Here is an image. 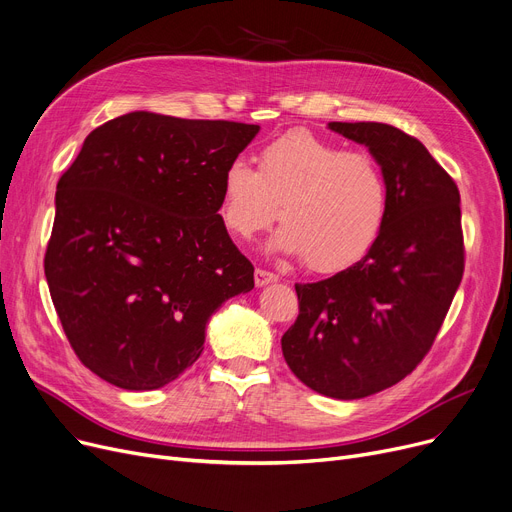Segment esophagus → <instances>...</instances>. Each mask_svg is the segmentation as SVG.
<instances>
[{
    "label": "esophagus",
    "instance_id": "obj_1",
    "mask_svg": "<svg viewBox=\"0 0 512 512\" xmlns=\"http://www.w3.org/2000/svg\"><path fill=\"white\" fill-rule=\"evenodd\" d=\"M272 282H278V276L267 272V270H257L255 272V284L257 286H265V284H272Z\"/></svg>",
    "mask_w": 512,
    "mask_h": 512
}]
</instances>
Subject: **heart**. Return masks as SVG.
I'll list each match as a JSON object with an SVG mask.
<instances>
[{"instance_id":"b5f03b06","label":"heart","mask_w":512,"mask_h":512,"mask_svg":"<svg viewBox=\"0 0 512 512\" xmlns=\"http://www.w3.org/2000/svg\"><path fill=\"white\" fill-rule=\"evenodd\" d=\"M284 228L274 249L305 257L313 272H340L378 242L390 209L388 180L365 151L292 130L265 145L259 168L232 159L220 184V220L251 240L278 218Z\"/></svg>"}]
</instances>
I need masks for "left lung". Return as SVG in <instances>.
<instances>
[{
    "mask_svg": "<svg viewBox=\"0 0 512 512\" xmlns=\"http://www.w3.org/2000/svg\"><path fill=\"white\" fill-rule=\"evenodd\" d=\"M328 126L378 159L388 220L361 261L294 286L299 317L282 353L311 390L355 400L407 378L432 348L465 270L461 195L411 134L380 122Z\"/></svg>",
    "mask_w": 512,
    "mask_h": 512,
    "instance_id": "1",
    "label": "left lung"
}]
</instances>
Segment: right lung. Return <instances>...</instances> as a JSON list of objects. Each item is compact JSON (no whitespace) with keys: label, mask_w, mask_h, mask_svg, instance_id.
Listing matches in <instances>:
<instances>
[{"label":"right lung","mask_w":512,"mask_h":512,"mask_svg":"<svg viewBox=\"0 0 512 512\" xmlns=\"http://www.w3.org/2000/svg\"><path fill=\"white\" fill-rule=\"evenodd\" d=\"M257 124L130 112L95 128L62 174L45 251L76 357L124 390L170 384L209 317L255 286L220 220V184Z\"/></svg>","instance_id":"obj_1"}]
</instances>
